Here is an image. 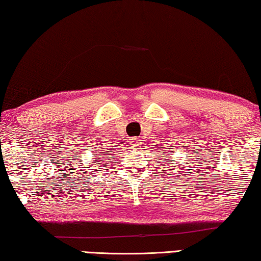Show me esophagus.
<instances>
[{
  "label": "esophagus",
  "instance_id": "34e87169",
  "mask_svg": "<svg viewBox=\"0 0 261 261\" xmlns=\"http://www.w3.org/2000/svg\"><path fill=\"white\" fill-rule=\"evenodd\" d=\"M140 141H141V140H140L139 138H135L132 142H133L134 147H138V146H140Z\"/></svg>",
  "mask_w": 261,
  "mask_h": 261
}]
</instances>
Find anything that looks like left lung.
<instances>
[{
  "label": "left lung",
  "mask_w": 261,
  "mask_h": 261,
  "mask_svg": "<svg viewBox=\"0 0 261 261\" xmlns=\"http://www.w3.org/2000/svg\"><path fill=\"white\" fill-rule=\"evenodd\" d=\"M172 150H174V148L170 147V146H167L166 148H163L161 151H162V153H166L167 155H170V153H172ZM164 158H166V156H164Z\"/></svg>",
  "instance_id": "left-lung-1"
}]
</instances>
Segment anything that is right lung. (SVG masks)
Wrapping results in <instances>:
<instances>
[{
  "mask_svg": "<svg viewBox=\"0 0 261 261\" xmlns=\"http://www.w3.org/2000/svg\"><path fill=\"white\" fill-rule=\"evenodd\" d=\"M100 153V151H99ZM108 153L110 154H103V156H107V155H112L111 154V151H108ZM98 155V154H97ZM98 156H102V155H98ZM106 159H110V158H101V159H95L94 160V166H95V169H98V167H101L103 163H105V161H106ZM107 164H110V163H107ZM83 171V170H82ZM95 172V171H94Z\"/></svg>",
  "mask_w": 261,
  "mask_h": 261,
  "instance_id": "right-lung-1",
  "label": "right lung"
}]
</instances>
